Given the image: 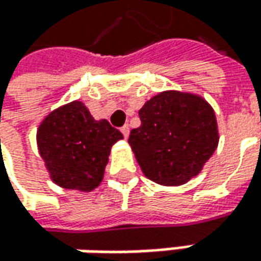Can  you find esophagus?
Here are the masks:
<instances>
[{"instance_id":"esophagus-1","label":"esophagus","mask_w":261,"mask_h":261,"mask_svg":"<svg viewBox=\"0 0 261 261\" xmlns=\"http://www.w3.org/2000/svg\"><path fill=\"white\" fill-rule=\"evenodd\" d=\"M121 133H122V136L127 139V137H128V134H130V127H128V125H124V127L121 128Z\"/></svg>"}]
</instances>
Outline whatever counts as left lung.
I'll use <instances>...</instances> for the list:
<instances>
[{
	"label": "left lung",
	"mask_w": 261,
	"mask_h": 261,
	"mask_svg": "<svg viewBox=\"0 0 261 261\" xmlns=\"http://www.w3.org/2000/svg\"><path fill=\"white\" fill-rule=\"evenodd\" d=\"M139 117L141 125L131 130L128 143L144 176L159 185L189 182L218 147L217 117L201 95L163 91L143 105Z\"/></svg>",
	"instance_id": "1"
}]
</instances>
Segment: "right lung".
Wrapping results in <instances>:
<instances>
[{
	"mask_svg": "<svg viewBox=\"0 0 261 261\" xmlns=\"http://www.w3.org/2000/svg\"><path fill=\"white\" fill-rule=\"evenodd\" d=\"M122 134L95 120L85 103L56 108L37 128V147L50 179L63 189L91 192L102 182L111 147Z\"/></svg>",
	"mask_w": 261,
	"mask_h": 261,
	"instance_id": "1",
	"label": "right lung"
}]
</instances>
